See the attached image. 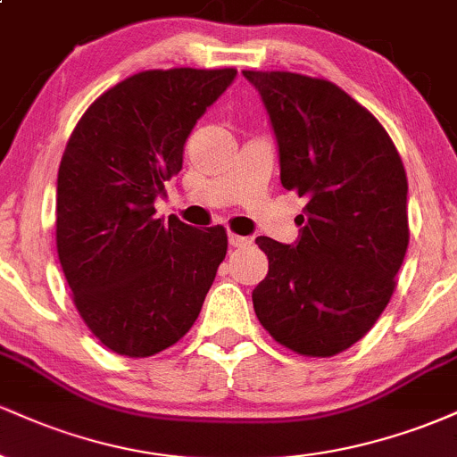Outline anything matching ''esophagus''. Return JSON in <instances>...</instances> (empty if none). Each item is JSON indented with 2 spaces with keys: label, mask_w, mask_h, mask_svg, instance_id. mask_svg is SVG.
<instances>
[{
  "label": "esophagus",
  "mask_w": 457,
  "mask_h": 457,
  "mask_svg": "<svg viewBox=\"0 0 457 457\" xmlns=\"http://www.w3.org/2000/svg\"><path fill=\"white\" fill-rule=\"evenodd\" d=\"M251 243H253V238H249V236L229 234V245H232V246H249Z\"/></svg>",
  "instance_id": "1"
}]
</instances>
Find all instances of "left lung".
Instances as JSON below:
<instances>
[{
	"instance_id": "8db88e82",
	"label": "left lung",
	"mask_w": 457,
	"mask_h": 457,
	"mask_svg": "<svg viewBox=\"0 0 457 457\" xmlns=\"http://www.w3.org/2000/svg\"><path fill=\"white\" fill-rule=\"evenodd\" d=\"M243 75L270 113L283 188L307 197L296 245L255 238L269 258L255 316L283 348L327 359L365 337L395 292L411 240L406 170L385 127L335 83Z\"/></svg>"
}]
</instances>
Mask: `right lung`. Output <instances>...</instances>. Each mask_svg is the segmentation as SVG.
<instances>
[{"mask_svg":"<svg viewBox=\"0 0 457 457\" xmlns=\"http://www.w3.org/2000/svg\"><path fill=\"white\" fill-rule=\"evenodd\" d=\"M234 77L236 68L137 72L101 94L68 139L57 171V258L79 316L115 354L144 359L180 342L228 253L223 225L165 221L154 199Z\"/></svg>","mask_w":457,"mask_h":457,"instance_id":"right-lung-1","label":"right lung"}]
</instances>
